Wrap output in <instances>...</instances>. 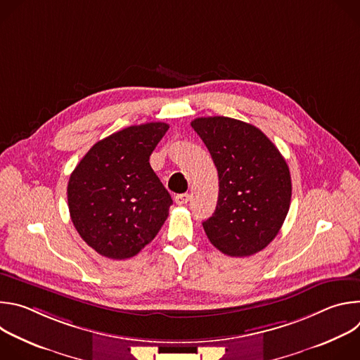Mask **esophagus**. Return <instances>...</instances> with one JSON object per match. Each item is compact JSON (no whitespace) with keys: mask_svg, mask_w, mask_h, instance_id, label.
Listing matches in <instances>:
<instances>
[{"mask_svg":"<svg viewBox=\"0 0 360 360\" xmlns=\"http://www.w3.org/2000/svg\"><path fill=\"white\" fill-rule=\"evenodd\" d=\"M189 199H191L189 193H179V195L175 196V203L176 205H185V203L189 202Z\"/></svg>","mask_w":360,"mask_h":360,"instance_id":"esophagus-1","label":"esophagus"}]
</instances>
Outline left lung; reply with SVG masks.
Here are the masks:
<instances>
[{
	"label": "left lung",
	"instance_id": "obj_1",
	"mask_svg": "<svg viewBox=\"0 0 360 360\" xmlns=\"http://www.w3.org/2000/svg\"><path fill=\"white\" fill-rule=\"evenodd\" d=\"M218 169L219 195L203 221L211 243L229 256H250L266 248L288 215L292 182L285 158L256 127L228 118L191 122Z\"/></svg>",
	"mask_w": 360,
	"mask_h": 360
}]
</instances>
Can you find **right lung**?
<instances>
[{
    "instance_id": "1",
    "label": "right lung",
    "mask_w": 360,
    "mask_h": 360,
    "mask_svg": "<svg viewBox=\"0 0 360 360\" xmlns=\"http://www.w3.org/2000/svg\"><path fill=\"white\" fill-rule=\"evenodd\" d=\"M169 125H132L98 141L70 176L72 224L99 255L128 259L157 236L172 205L149 157Z\"/></svg>"
}]
</instances>
